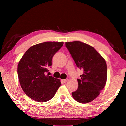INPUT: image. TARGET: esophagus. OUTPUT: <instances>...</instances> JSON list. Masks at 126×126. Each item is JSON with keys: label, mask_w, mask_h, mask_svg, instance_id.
<instances>
[{"label": "esophagus", "mask_w": 126, "mask_h": 126, "mask_svg": "<svg viewBox=\"0 0 126 126\" xmlns=\"http://www.w3.org/2000/svg\"><path fill=\"white\" fill-rule=\"evenodd\" d=\"M62 81L64 82V83H66L67 82V81H68V79H64V80H62Z\"/></svg>", "instance_id": "1"}]
</instances>
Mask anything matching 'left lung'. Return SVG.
<instances>
[{"mask_svg": "<svg viewBox=\"0 0 126 126\" xmlns=\"http://www.w3.org/2000/svg\"><path fill=\"white\" fill-rule=\"evenodd\" d=\"M76 66L83 70L81 79H77V90L72 93L77 101L86 104L92 101L104 89L107 78L105 59L93 47L79 41L66 42Z\"/></svg>", "mask_w": 126, "mask_h": 126, "instance_id": "obj_1", "label": "left lung"}]
</instances>
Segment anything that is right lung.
I'll return each instance as SVG.
<instances>
[{"label":"right lung","mask_w":126,"mask_h":126,"mask_svg":"<svg viewBox=\"0 0 126 126\" xmlns=\"http://www.w3.org/2000/svg\"><path fill=\"white\" fill-rule=\"evenodd\" d=\"M63 42L47 41L33 45L26 51L18 64L20 86L29 98L44 102L52 99L61 85L60 80L46 75L54 55Z\"/></svg>","instance_id":"obj_1"}]
</instances>
